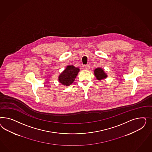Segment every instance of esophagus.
Wrapping results in <instances>:
<instances>
[{"label":"esophagus","mask_w":152,"mask_h":152,"mask_svg":"<svg viewBox=\"0 0 152 152\" xmlns=\"http://www.w3.org/2000/svg\"><path fill=\"white\" fill-rule=\"evenodd\" d=\"M85 69H86V70H89V69H90V66L88 64H87V65L85 66Z\"/></svg>","instance_id":"34e87169"}]
</instances>
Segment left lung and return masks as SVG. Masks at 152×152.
Listing matches in <instances>:
<instances>
[{
	"instance_id": "left-lung-1",
	"label": "left lung",
	"mask_w": 152,
	"mask_h": 152,
	"mask_svg": "<svg viewBox=\"0 0 152 152\" xmlns=\"http://www.w3.org/2000/svg\"><path fill=\"white\" fill-rule=\"evenodd\" d=\"M94 74L97 80H102L107 77V75L105 72L104 69L100 67H97L94 69Z\"/></svg>"
}]
</instances>
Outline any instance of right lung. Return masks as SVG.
<instances>
[{
	"label": "right lung",
	"instance_id": "right-lung-1",
	"mask_svg": "<svg viewBox=\"0 0 152 152\" xmlns=\"http://www.w3.org/2000/svg\"><path fill=\"white\" fill-rule=\"evenodd\" d=\"M79 71L80 69L78 67L73 65H68L58 76V82L64 86H69L75 81Z\"/></svg>",
	"mask_w": 152,
	"mask_h": 152
}]
</instances>
